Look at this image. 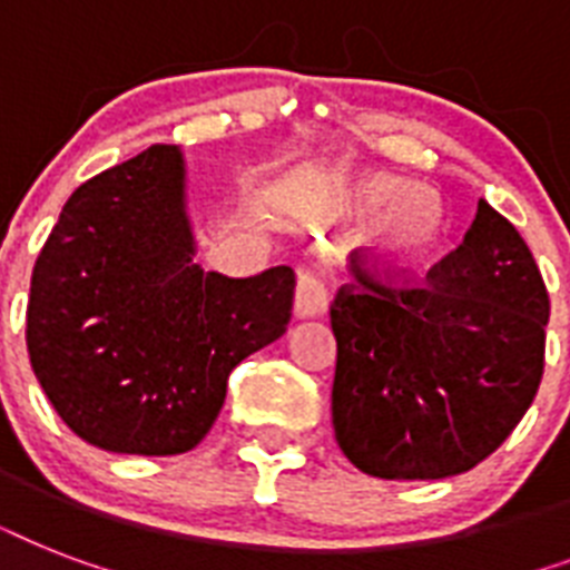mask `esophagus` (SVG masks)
I'll use <instances>...</instances> for the list:
<instances>
[{
	"mask_svg": "<svg viewBox=\"0 0 570 570\" xmlns=\"http://www.w3.org/2000/svg\"><path fill=\"white\" fill-rule=\"evenodd\" d=\"M293 311L298 320H320V316H325V311H328V289H325V284H322L316 275H311V272H302V275H298Z\"/></svg>",
	"mask_w": 570,
	"mask_h": 570,
	"instance_id": "1",
	"label": "esophagus"
}]
</instances>
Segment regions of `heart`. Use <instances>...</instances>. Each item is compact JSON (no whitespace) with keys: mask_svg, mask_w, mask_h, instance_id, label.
I'll return each instance as SVG.
<instances>
[{"mask_svg":"<svg viewBox=\"0 0 570 570\" xmlns=\"http://www.w3.org/2000/svg\"><path fill=\"white\" fill-rule=\"evenodd\" d=\"M346 209L379 222V248L390 266L414 268L432 257L446 233L441 197L393 174H364L346 189Z\"/></svg>","mask_w":570,"mask_h":570,"instance_id":"1","label":"heart"}]
</instances>
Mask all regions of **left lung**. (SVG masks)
I'll return each mask as SVG.
<instances>
[{
	"label": "left lung",
	"mask_w": 570,
	"mask_h": 570,
	"mask_svg": "<svg viewBox=\"0 0 570 570\" xmlns=\"http://www.w3.org/2000/svg\"><path fill=\"white\" fill-rule=\"evenodd\" d=\"M331 304L340 450L379 479L476 468L521 423L544 373L550 298L527 242L488 200L423 284L355 266Z\"/></svg>",
	"instance_id": "obj_1"
}]
</instances>
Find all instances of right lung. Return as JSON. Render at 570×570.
<instances>
[{"instance_id": "obj_1", "label": "right lung", "mask_w": 570, "mask_h": 570, "mask_svg": "<svg viewBox=\"0 0 570 570\" xmlns=\"http://www.w3.org/2000/svg\"><path fill=\"white\" fill-rule=\"evenodd\" d=\"M180 147L154 145L67 197L31 272L26 346L40 387L82 441L180 455L204 441L227 375L275 343L295 275L195 263Z\"/></svg>"}]
</instances>
